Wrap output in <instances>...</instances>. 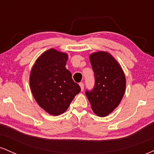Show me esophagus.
<instances>
[{
  "mask_svg": "<svg viewBox=\"0 0 154 154\" xmlns=\"http://www.w3.org/2000/svg\"><path fill=\"white\" fill-rule=\"evenodd\" d=\"M79 86H80V88H81V91H83V90H84V84H83L82 82H80L79 83Z\"/></svg>",
  "mask_w": 154,
  "mask_h": 154,
  "instance_id": "esophagus-1",
  "label": "esophagus"
}]
</instances>
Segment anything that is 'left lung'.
I'll return each mask as SVG.
<instances>
[{"instance_id": "obj_1", "label": "left lung", "mask_w": 154, "mask_h": 154, "mask_svg": "<svg viewBox=\"0 0 154 154\" xmlns=\"http://www.w3.org/2000/svg\"><path fill=\"white\" fill-rule=\"evenodd\" d=\"M95 85L85 94L96 115L106 116L118 106L125 94L126 79L122 69L111 54L103 51L90 56Z\"/></svg>"}]
</instances>
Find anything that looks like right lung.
I'll use <instances>...</instances> for the list:
<instances>
[{
    "label": "right lung",
    "instance_id": "right-lung-1",
    "mask_svg": "<svg viewBox=\"0 0 154 154\" xmlns=\"http://www.w3.org/2000/svg\"><path fill=\"white\" fill-rule=\"evenodd\" d=\"M68 56L50 49L37 59L29 77L32 93L38 105L51 115L64 112L81 88L65 67Z\"/></svg>",
    "mask_w": 154,
    "mask_h": 154
}]
</instances>
